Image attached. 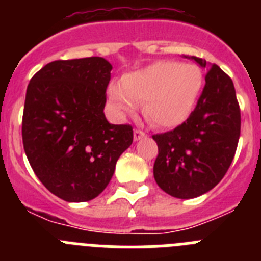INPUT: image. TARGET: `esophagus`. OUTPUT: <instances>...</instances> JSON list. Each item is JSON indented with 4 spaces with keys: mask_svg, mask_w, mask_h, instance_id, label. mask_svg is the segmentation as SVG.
<instances>
[{
    "mask_svg": "<svg viewBox=\"0 0 261 261\" xmlns=\"http://www.w3.org/2000/svg\"><path fill=\"white\" fill-rule=\"evenodd\" d=\"M145 137H146V133L140 130V129H136L135 132H133V140H135V141H138V140H141V138Z\"/></svg>",
    "mask_w": 261,
    "mask_h": 261,
    "instance_id": "esophagus-1",
    "label": "esophagus"
}]
</instances>
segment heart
Listing matches in <instances>:
<instances>
[{
	"label": "heart",
	"instance_id": "obj_1",
	"mask_svg": "<svg viewBox=\"0 0 261 261\" xmlns=\"http://www.w3.org/2000/svg\"><path fill=\"white\" fill-rule=\"evenodd\" d=\"M204 86L199 66L177 61H155L126 73L121 84H111L108 95L123 112H135L142 103V112L156 128H175L195 110Z\"/></svg>",
	"mask_w": 261,
	"mask_h": 261
}]
</instances>
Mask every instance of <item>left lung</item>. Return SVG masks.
I'll list each match as a JSON object with an SVG mask.
<instances>
[{
    "label": "left lung",
    "mask_w": 261,
    "mask_h": 261,
    "mask_svg": "<svg viewBox=\"0 0 261 261\" xmlns=\"http://www.w3.org/2000/svg\"><path fill=\"white\" fill-rule=\"evenodd\" d=\"M186 57L208 69L202 94L183 124L153 136L158 145L154 179L161 190L176 199H193L220 183L241 135V110L231 78L216 64Z\"/></svg>",
    "instance_id": "left-lung-1"
}]
</instances>
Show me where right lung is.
<instances>
[{
    "instance_id": "obj_1",
    "label": "right lung",
    "mask_w": 261,
    "mask_h": 261,
    "mask_svg": "<svg viewBox=\"0 0 261 261\" xmlns=\"http://www.w3.org/2000/svg\"><path fill=\"white\" fill-rule=\"evenodd\" d=\"M111 70L103 57L57 60L27 86L23 147L39 180L65 201L102 193L133 142L132 126L110 124L103 112Z\"/></svg>"
}]
</instances>
